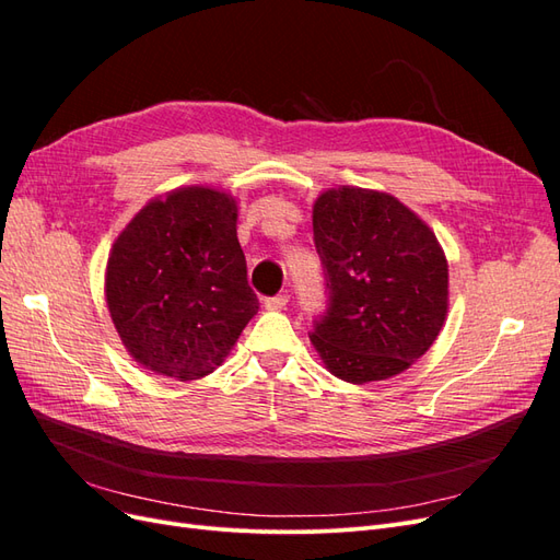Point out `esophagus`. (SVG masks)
Here are the masks:
<instances>
[{"instance_id":"esophagus-1","label":"esophagus","mask_w":560,"mask_h":560,"mask_svg":"<svg viewBox=\"0 0 560 560\" xmlns=\"http://www.w3.org/2000/svg\"><path fill=\"white\" fill-rule=\"evenodd\" d=\"M287 301H290V296L287 294H276V296H268L264 301V306H266V311H282L287 306Z\"/></svg>"}]
</instances>
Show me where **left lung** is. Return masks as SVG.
Returning <instances> with one entry per match:
<instances>
[{
	"label": "left lung",
	"mask_w": 560,
	"mask_h": 560,
	"mask_svg": "<svg viewBox=\"0 0 560 560\" xmlns=\"http://www.w3.org/2000/svg\"><path fill=\"white\" fill-rule=\"evenodd\" d=\"M327 311L311 341L336 378L401 374L428 352L448 311V264L434 233L401 202L338 186L313 208Z\"/></svg>",
	"instance_id": "obj_1"
}]
</instances>
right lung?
<instances>
[{
    "mask_svg": "<svg viewBox=\"0 0 560 560\" xmlns=\"http://www.w3.org/2000/svg\"><path fill=\"white\" fill-rule=\"evenodd\" d=\"M238 208L226 194L186 186L151 200L107 261V306L142 366L177 381L212 374L257 315Z\"/></svg>",
    "mask_w": 560,
    "mask_h": 560,
    "instance_id": "right-lung-1",
    "label": "right lung"
}]
</instances>
